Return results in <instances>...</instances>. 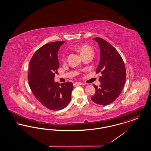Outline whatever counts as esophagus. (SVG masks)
Returning <instances> with one entry per match:
<instances>
[{
	"mask_svg": "<svg viewBox=\"0 0 151 151\" xmlns=\"http://www.w3.org/2000/svg\"><path fill=\"white\" fill-rule=\"evenodd\" d=\"M83 84L81 83H79V82H76V83H73V86H83Z\"/></svg>",
	"mask_w": 151,
	"mask_h": 151,
	"instance_id": "34e87169",
	"label": "esophagus"
}]
</instances>
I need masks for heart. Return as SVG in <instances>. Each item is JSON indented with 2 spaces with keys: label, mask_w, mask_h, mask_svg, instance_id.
<instances>
[{
  "label": "heart",
  "mask_w": 151,
  "mask_h": 151,
  "mask_svg": "<svg viewBox=\"0 0 151 151\" xmlns=\"http://www.w3.org/2000/svg\"><path fill=\"white\" fill-rule=\"evenodd\" d=\"M78 50L80 51L81 56L83 55H85V54H93V50L91 46L86 45H83L79 46ZM62 59L63 61H65V60L66 59V54H65L62 55Z\"/></svg>",
  "instance_id": "obj_1"
}]
</instances>
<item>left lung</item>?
Instances as JSON below:
<instances>
[{
  "instance_id": "left-lung-1",
  "label": "left lung",
  "mask_w": 151,
  "mask_h": 151,
  "mask_svg": "<svg viewBox=\"0 0 151 151\" xmlns=\"http://www.w3.org/2000/svg\"><path fill=\"white\" fill-rule=\"evenodd\" d=\"M100 46V61L96 73L102 74L100 87L94 85L96 93L91 97L97 104L108 105L118 97L126 82V71L123 59L119 52L104 39L94 38Z\"/></svg>"
}]
</instances>
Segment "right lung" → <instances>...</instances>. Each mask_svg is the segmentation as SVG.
<instances>
[{
  "label": "right lung",
  "mask_w": 151,
  "mask_h": 151,
  "mask_svg": "<svg viewBox=\"0 0 151 151\" xmlns=\"http://www.w3.org/2000/svg\"><path fill=\"white\" fill-rule=\"evenodd\" d=\"M64 42L57 41L44 45L36 51L29 62V87L39 102L52 110L64 109L71 99L72 83L68 81L59 86L54 80L59 67L58 51Z\"/></svg>",
  "instance_id": "obj_1"
}]
</instances>
